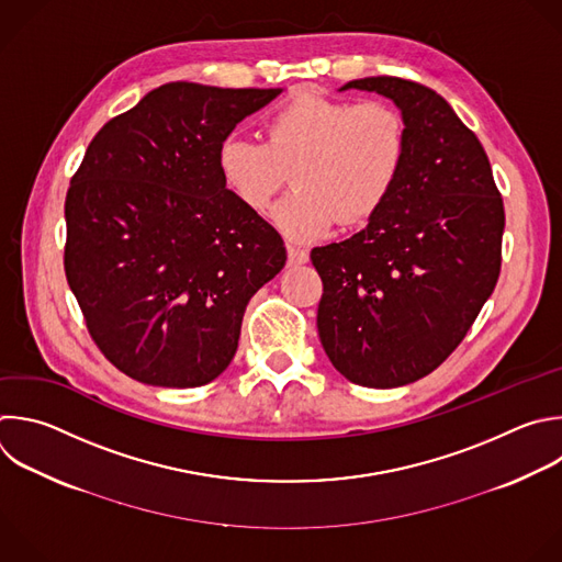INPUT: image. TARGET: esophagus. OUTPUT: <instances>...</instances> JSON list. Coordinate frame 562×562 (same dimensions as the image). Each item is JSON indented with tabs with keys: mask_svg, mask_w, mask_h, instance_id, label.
<instances>
[{
	"mask_svg": "<svg viewBox=\"0 0 562 562\" xmlns=\"http://www.w3.org/2000/svg\"><path fill=\"white\" fill-rule=\"evenodd\" d=\"M286 254H289V265L297 267V265H306L308 262V251L295 245H286Z\"/></svg>",
	"mask_w": 562,
	"mask_h": 562,
	"instance_id": "obj_1",
	"label": "esophagus"
}]
</instances>
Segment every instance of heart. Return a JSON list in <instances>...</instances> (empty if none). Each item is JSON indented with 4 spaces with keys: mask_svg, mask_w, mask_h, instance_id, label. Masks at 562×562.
<instances>
[{
    "mask_svg": "<svg viewBox=\"0 0 562 562\" xmlns=\"http://www.w3.org/2000/svg\"><path fill=\"white\" fill-rule=\"evenodd\" d=\"M406 121L386 101L348 103L300 94L265 121V143L221 140L216 167L229 194L262 214L286 180L295 190L273 207V225L295 243L324 238L375 214L402 173Z\"/></svg>",
    "mask_w": 562,
    "mask_h": 562,
    "instance_id": "b5f03b06",
    "label": "heart"
}]
</instances>
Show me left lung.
<instances>
[{
  "label": "left lung",
  "mask_w": 562,
  "mask_h": 562,
  "mask_svg": "<svg viewBox=\"0 0 562 562\" xmlns=\"http://www.w3.org/2000/svg\"><path fill=\"white\" fill-rule=\"evenodd\" d=\"M344 90L391 99L408 147L391 196L368 225L311 251L324 284L317 333L348 382L400 389L461 344L492 295L503 201L483 145L441 94L400 77L355 79Z\"/></svg>",
  "instance_id": "1"
}]
</instances>
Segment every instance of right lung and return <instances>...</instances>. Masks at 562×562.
<instances>
[{
    "label": "right lung",
    "mask_w": 562,
    "mask_h": 562,
    "mask_svg": "<svg viewBox=\"0 0 562 562\" xmlns=\"http://www.w3.org/2000/svg\"><path fill=\"white\" fill-rule=\"evenodd\" d=\"M282 88L165 83L108 121L66 196V278L127 378L196 389L227 370L254 293L286 249L221 180L225 136Z\"/></svg>",
    "instance_id": "1"
}]
</instances>
